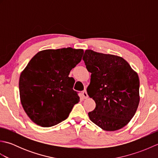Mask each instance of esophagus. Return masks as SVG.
<instances>
[{
    "instance_id": "1",
    "label": "esophagus",
    "mask_w": 158,
    "mask_h": 158,
    "mask_svg": "<svg viewBox=\"0 0 158 158\" xmlns=\"http://www.w3.org/2000/svg\"><path fill=\"white\" fill-rule=\"evenodd\" d=\"M83 98H84L85 99H87L88 98V93H87L86 90L85 89L84 91L83 92Z\"/></svg>"
}]
</instances>
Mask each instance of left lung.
<instances>
[{
  "mask_svg": "<svg viewBox=\"0 0 158 158\" xmlns=\"http://www.w3.org/2000/svg\"><path fill=\"white\" fill-rule=\"evenodd\" d=\"M83 60L92 73L88 94L96 102L90 120L106 131L122 128L132 119L140 96L139 76L122 57L85 50Z\"/></svg>",
  "mask_w": 158,
  "mask_h": 158,
  "instance_id": "1",
  "label": "left lung"
}]
</instances>
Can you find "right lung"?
<instances>
[{"mask_svg": "<svg viewBox=\"0 0 158 158\" xmlns=\"http://www.w3.org/2000/svg\"><path fill=\"white\" fill-rule=\"evenodd\" d=\"M83 50L46 49L33 57L19 77L22 105L33 122L51 127L65 120L79 96L69 73L81 62Z\"/></svg>", "mask_w": 158, "mask_h": 158, "instance_id": "1", "label": "right lung"}]
</instances>
